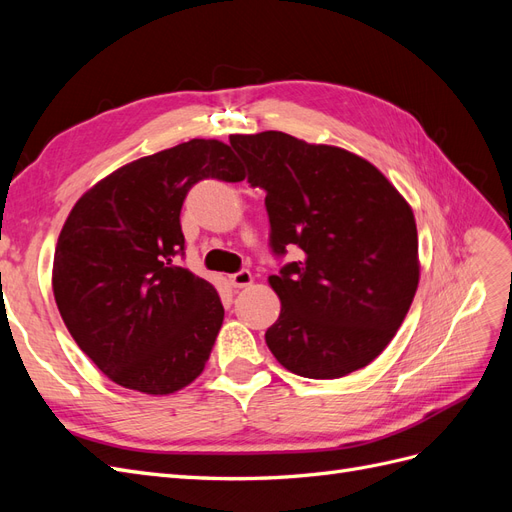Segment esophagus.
<instances>
[{
	"label": "esophagus",
	"instance_id": "34e87169",
	"mask_svg": "<svg viewBox=\"0 0 512 512\" xmlns=\"http://www.w3.org/2000/svg\"><path fill=\"white\" fill-rule=\"evenodd\" d=\"M228 280H230V284L235 286V288H243V286H250L254 277H252V273L247 271V269H241V271H237V273H232V275L228 277Z\"/></svg>",
	"mask_w": 512,
	"mask_h": 512
}]
</instances>
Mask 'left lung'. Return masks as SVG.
I'll return each mask as SVG.
<instances>
[{
  "label": "left lung",
  "mask_w": 512,
  "mask_h": 512,
  "mask_svg": "<svg viewBox=\"0 0 512 512\" xmlns=\"http://www.w3.org/2000/svg\"><path fill=\"white\" fill-rule=\"evenodd\" d=\"M247 183L267 192L269 247L301 258L269 277L282 312L273 356L303 378L369 365L404 322L418 286L414 213L380 170L354 153L284 132L232 134Z\"/></svg>",
  "instance_id": "left-lung-1"
}]
</instances>
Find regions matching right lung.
<instances>
[{"label": "right lung", "instance_id": "obj_1", "mask_svg": "<svg viewBox=\"0 0 512 512\" xmlns=\"http://www.w3.org/2000/svg\"><path fill=\"white\" fill-rule=\"evenodd\" d=\"M203 179L243 181V168L228 145L192 138L96 183L61 228L59 314L102 374L126 389L168 395L188 386L222 327L218 290L177 260L183 200Z\"/></svg>", "mask_w": 512, "mask_h": 512}]
</instances>
